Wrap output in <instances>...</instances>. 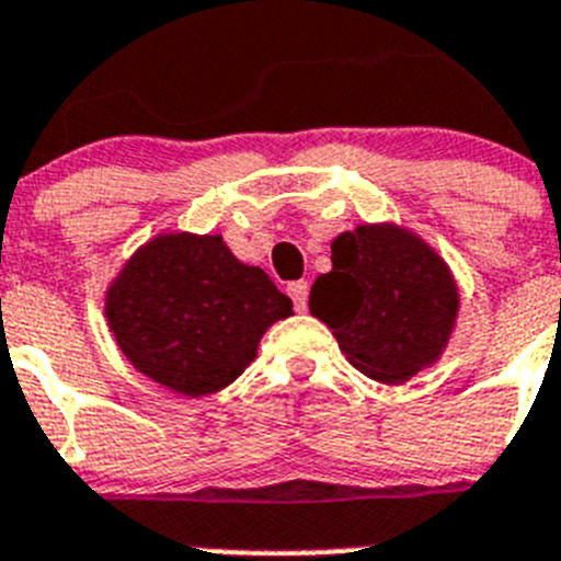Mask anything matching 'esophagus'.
Wrapping results in <instances>:
<instances>
[{
  "label": "esophagus",
  "instance_id": "34e87169",
  "mask_svg": "<svg viewBox=\"0 0 561 561\" xmlns=\"http://www.w3.org/2000/svg\"><path fill=\"white\" fill-rule=\"evenodd\" d=\"M287 293H290V299H293V307H296V312H305L307 310V296H310V285H307L305 279H301V282H290V285H287Z\"/></svg>",
  "mask_w": 561,
  "mask_h": 561
}]
</instances>
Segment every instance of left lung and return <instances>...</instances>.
I'll return each instance as SVG.
<instances>
[{"label":"left lung","instance_id":"left-lung-1","mask_svg":"<svg viewBox=\"0 0 561 561\" xmlns=\"http://www.w3.org/2000/svg\"><path fill=\"white\" fill-rule=\"evenodd\" d=\"M310 312L355 368L405 382L438 360L458 316V287L442 256L400 226H357L332 240V271L310 290Z\"/></svg>","mask_w":561,"mask_h":561}]
</instances>
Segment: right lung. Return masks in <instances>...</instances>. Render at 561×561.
I'll return each mask as SVG.
<instances>
[{"instance_id": "1", "label": "right lung", "mask_w": 561, "mask_h": 561, "mask_svg": "<svg viewBox=\"0 0 561 561\" xmlns=\"http://www.w3.org/2000/svg\"><path fill=\"white\" fill-rule=\"evenodd\" d=\"M293 312L268 274L243 265L220 234H159L105 293V318L142 375L184 397L234 382L260 337Z\"/></svg>"}]
</instances>
